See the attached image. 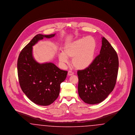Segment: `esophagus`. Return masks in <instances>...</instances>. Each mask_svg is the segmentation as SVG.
I'll return each instance as SVG.
<instances>
[{"mask_svg": "<svg viewBox=\"0 0 135 135\" xmlns=\"http://www.w3.org/2000/svg\"><path fill=\"white\" fill-rule=\"evenodd\" d=\"M68 75H69V76L72 75L74 74V72H72V71H69L68 72Z\"/></svg>", "mask_w": 135, "mask_h": 135, "instance_id": "34e87169", "label": "esophagus"}]
</instances>
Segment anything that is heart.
<instances>
[{"mask_svg": "<svg viewBox=\"0 0 135 135\" xmlns=\"http://www.w3.org/2000/svg\"><path fill=\"white\" fill-rule=\"evenodd\" d=\"M97 50L96 39L92 36L78 39L68 44L58 55L62 63L68 62L67 58H72V64L77 70L88 68L94 61Z\"/></svg>", "mask_w": 135, "mask_h": 135, "instance_id": "b5f03b06", "label": "heart"}]
</instances>
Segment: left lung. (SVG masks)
<instances>
[{
    "instance_id": "left-lung-1",
    "label": "left lung",
    "mask_w": 135,
    "mask_h": 135,
    "mask_svg": "<svg viewBox=\"0 0 135 135\" xmlns=\"http://www.w3.org/2000/svg\"><path fill=\"white\" fill-rule=\"evenodd\" d=\"M100 54L88 68L77 71L78 91L85 103L103 101L113 90L118 70L117 54L108 41L102 37Z\"/></svg>"
}]
</instances>
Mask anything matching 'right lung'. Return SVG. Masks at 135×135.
I'll return each instance as SVG.
<instances>
[{"instance_id":"1","label":"right lung","mask_w":135,"mask_h":135,"mask_svg":"<svg viewBox=\"0 0 135 135\" xmlns=\"http://www.w3.org/2000/svg\"><path fill=\"white\" fill-rule=\"evenodd\" d=\"M55 35H36L21 51L18 60V75L21 89L32 102L41 106L49 105L57 99L60 84L68 73L52 63H38L33 57V45L45 37L50 38Z\"/></svg>"}]
</instances>
